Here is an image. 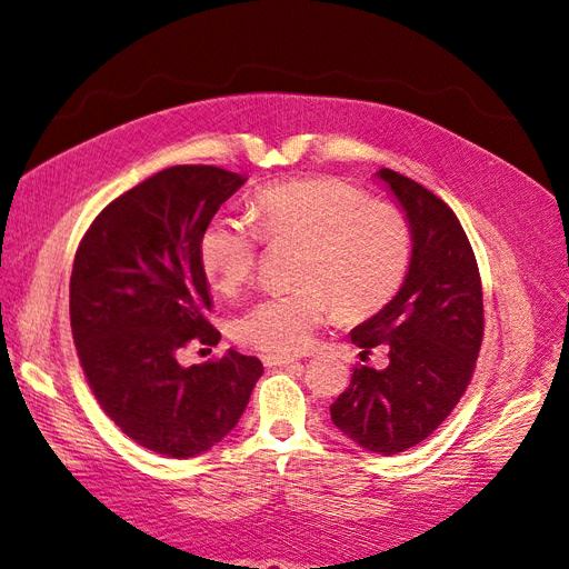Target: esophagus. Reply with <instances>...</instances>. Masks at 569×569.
<instances>
[{"instance_id":"34e87169","label":"esophagus","mask_w":569,"mask_h":569,"mask_svg":"<svg viewBox=\"0 0 569 569\" xmlns=\"http://www.w3.org/2000/svg\"><path fill=\"white\" fill-rule=\"evenodd\" d=\"M261 360H264L267 368H283V366H293L298 358L281 356V353H267V356H261Z\"/></svg>"}]
</instances>
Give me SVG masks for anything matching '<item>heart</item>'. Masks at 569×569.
<instances>
[{"instance_id": "1", "label": "heart", "mask_w": 569, "mask_h": 569, "mask_svg": "<svg viewBox=\"0 0 569 569\" xmlns=\"http://www.w3.org/2000/svg\"><path fill=\"white\" fill-rule=\"evenodd\" d=\"M254 221L228 211L211 216L199 236V264L216 290L232 293L254 276L261 238L300 242L298 286L261 296L230 319V337L257 351H305L339 308L348 319L377 312L411 267L413 232L403 209L337 178L259 189Z\"/></svg>"}]
</instances>
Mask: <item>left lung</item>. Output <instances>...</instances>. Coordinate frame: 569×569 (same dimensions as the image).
Returning a JSON list of instances; mask_svg holds the SVG:
<instances>
[{"mask_svg":"<svg viewBox=\"0 0 569 569\" xmlns=\"http://www.w3.org/2000/svg\"><path fill=\"white\" fill-rule=\"evenodd\" d=\"M377 178L409 216L411 267L399 293L351 331L362 358L385 346L389 366H356L329 411L356 445L391 457L423 442L455 411L473 377L486 319L476 254L455 211L401 172L382 168Z\"/></svg>","mask_w":569,"mask_h":569,"instance_id":"obj_1","label":"left lung"}]
</instances>
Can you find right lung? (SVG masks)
Listing matches in <instances>:
<instances>
[{"instance_id":"add662e5","label":"right lung","mask_w":569,"mask_h":569,"mask_svg":"<svg viewBox=\"0 0 569 569\" xmlns=\"http://www.w3.org/2000/svg\"><path fill=\"white\" fill-rule=\"evenodd\" d=\"M244 184L216 166H172L110 201L79 242L69 319L93 397L127 437L170 459L211 449L236 428L259 358L230 351L182 368L189 343L216 346L199 236Z\"/></svg>"}]
</instances>
